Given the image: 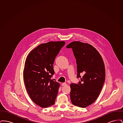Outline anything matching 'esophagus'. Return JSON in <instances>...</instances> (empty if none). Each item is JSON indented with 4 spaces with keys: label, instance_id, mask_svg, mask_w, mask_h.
Segmentation results:
<instances>
[{
    "label": "esophagus",
    "instance_id": "1",
    "mask_svg": "<svg viewBox=\"0 0 123 123\" xmlns=\"http://www.w3.org/2000/svg\"><path fill=\"white\" fill-rule=\"evenodd\" d=\"M67 85V84H66V83H63L62 84V86H65V85Z\"/></svg>",
    "mask_w": 123,
    "mask_h": 123
}]
</instances>
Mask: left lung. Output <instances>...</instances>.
Masks as SVG:
<instances>
[{
    "mask_svg": "<svg viewBox=\"0 0 123 123\" xmlns=\"http://www.w3.org/2000/svg\"><path fill=\"white\" fill-rule=\"evenodd\" d=\"M66 47L71 48L77 64L79 83L70 84L72 103L85 108L90 105L99 96L105 80V68L103 59L92 45L80 41H73Z\"/></svg>",
    "mask_w": 123,
    "mask_h": 123,
    "instance_id": "left-lung-1",
    "label": "left lung"
}]
</instances>
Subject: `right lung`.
Wrapping results in <instances>:
<instances>
[{"mask_svg": "<svg viewBox=\"0 0 123 123\" xmlns=\"http://www.w3.org/2000/svg\"><path fill=\"white\" fill-rule=\"evenodd\" d=\"M64 44V41L42 43L32 50L26 59L24 70L25 87L32 100L42 108L55 103L60 84L51 79L54 73L53 64Z\"/></svg>", "mask_w": 123, "mask_h": 123, "instance_id": "1", "label": "right lung"}]
</instances>
